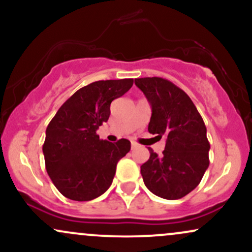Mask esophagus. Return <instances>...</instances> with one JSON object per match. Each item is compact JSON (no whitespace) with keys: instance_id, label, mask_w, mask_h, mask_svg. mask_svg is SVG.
I'll return each mask as SVG.
<instances>
[{"instance_id":"1","label":"esophagus","mask_w":252,"mask_h":252,"mask_svg":"<svg viewBox=\"0 0 252 252\" xmlns=\"http://www.w3.org/2000/svg\"><path fill=\"white\" fill-rule=\"evenodd\" d=\"M137 147H138V144L136 143V142H134V141H132V142H131V149H135V148H137Z\"/></svg>"}]
</instances>
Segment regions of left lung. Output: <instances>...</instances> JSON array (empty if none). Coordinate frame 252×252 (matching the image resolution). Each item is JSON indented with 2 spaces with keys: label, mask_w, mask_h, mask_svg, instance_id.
Wrapping results in <instances>:
<instances>
[{
  "label": "left lung",
  "mask_w": 252,
  "mask_h": 252,
  "mask_svg": "<svg viewBox=\"0 0 252 252\" xmlns=\"http://www.w3.org/2000/svg\"><path fill=\"white\" fill-rule=\"evenodd\" d=\"M135 85L152 106L150 134L166 138L162 155L149 148L141 166L144 185L160 198L175 200L192 192L209 168L210 143L200 114L185 91L163 78H137Z\"/></svg>",
  "instance_id": "1"
}]
</instances>
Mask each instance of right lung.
Masks as SVG:
<instances>
[{
  "mask_svg": "<svg viewBox=\"0 0 252 252\" xmlns=\"http://www.w3.org/2000/svg\"><path fill=\"white\" fill-rule=\"evenodd\" d=\"M134 79L99 80L74 92L46 129L42 146L46 170L63 196L89 201L102 195L114 180L117 162L130 141L99 140L97 129L110 116V104L123 96Z\"/></svg>",
  "mask_w": 252,
  "mask_h": 252,
  "instance_id": "right-lung-1",
  "label": "right lung"
}]
</instances>
